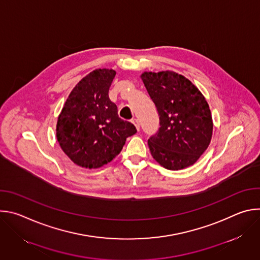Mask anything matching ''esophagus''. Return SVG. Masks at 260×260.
Here are the masks:
<instances>
[{
  "label": "esophagus",
  "mask_w": 260,
  "mask_h": 260,
  "mask_svg": "<svg viewBox=\"0 0 260 260\" xmlns=\"http://www.w3.org/2000/svg\"><path fill=\"white\" fill-rule=\"evenodd\" d=\"M132 122L135 124L136 128H137L138 131H140V122H139V120H138L137 118H133V119H132Z\"/></svg>",
  "instance_id": "esophagus-1"
}]
</instances>
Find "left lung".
I'll return each instance as SVG.
<instances>
[{
	"label": "left lung",
	"mask_w": 260,
	"mask_h": 260,
	"mask_svg": "<svg viewBox=\"0 0 260 260\" xmlns=\"http://www.w3.org/2000/svg\"><path fill=\"white\" fill-rule=\"evenodd\" d=\"M141 77L159 116L157 133L148 139L153 158L173 171L193 165L206 151L213 132L204 95L175 72H145Z\"/></svg>",
	"instance_id": "8db88e82"
}]
</instances>
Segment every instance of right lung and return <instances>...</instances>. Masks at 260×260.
<instances>
[{
  "instance_id": "right-lung-1",
  "label": "right lung",
  "mask_w": 260,
  "mask_h": 260,
  "mask_svg": "<svg viewBox=\"0 0 260 260\" xmlns=\"http://www.w3.org/2000/svg\"><path fill=\"white\" fill-rule=\"evenodd\" d=\"M116 72L99 69L89 73L71 91L58 116L56 137L62 151L73 162L96 169L121 151L126 138L137 129L117 114L109 99Z\"/></svg>"
}]
</instances>
